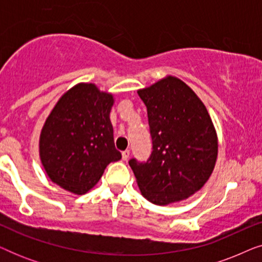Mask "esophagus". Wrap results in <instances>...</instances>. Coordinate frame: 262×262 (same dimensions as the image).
<instances>
[{
    "instance_id": "34e87169",
    "label": "esophagus",
    "mask_w": 262,
    "mask_h": 262,
    "mask_svg": "<svg viewBox=\"0 0 262 262\" xmlns=\"http://www.w3.org/2000/svg\"><path fill=\"white\" fill-rule=\"evenodd\" d=\"M121 157H123L124 161H126L130 157V150H125V151L121 152Z\"/></svg>"
}]
</instances>
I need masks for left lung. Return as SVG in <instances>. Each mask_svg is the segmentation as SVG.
I'll list each match as a JSON object with an SVG mask.
<instances>
[{"label": "left lung", "mask_w": 262, "mask_h": 262, "mask_svg": "<svg viewBox=\"0 0 262 262\" xmlns=\"http://www.w3.org/2000/svg\"><path fill=\"white\" fill-rule=\"evenodd\" d=\"M148 110L152 152L145 163L130 160L142 195L156 205L181 202L212 174L218 137L199 96L175 76L139 89Z\"/></svg>", "instance_id": "8db88e82"}]
</instances>
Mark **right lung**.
<instances>
[{
	"label": "right lung",
	"instance_id": "add662e5",
	"mask_svg": "<svg viewBox=\"0 0 262 262\" xmlns=\"http://www.w3.org/2000/svg\"><path fill=\"white\" fill-rule=\"evenodd\" d=\"M111 93L77 83L60 96L39 138L42 167L55 182L81 195L94 187L111 162L121 159L114 146Z\"/></svg>",
	"mask_w": 262,
	"mask_h": 262
}]
</instances>
